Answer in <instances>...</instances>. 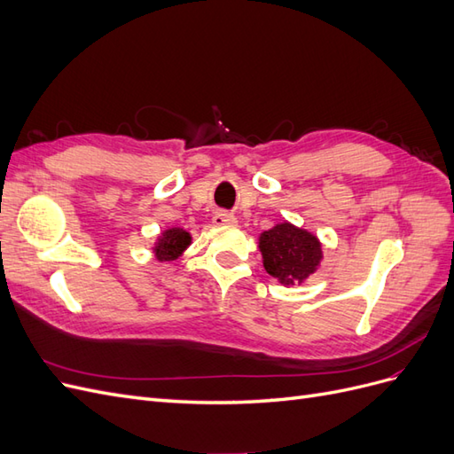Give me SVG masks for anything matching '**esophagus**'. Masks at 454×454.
I'll use <instances>...</instances> for the list:
<instances>
[{"instance_id": "1", "label": "esophagus", "mask_w": 454, "mask_h": 454, "mask_svg": "<svg viewBox=\"0 0 454 454\" xmlns=\"http://www.w3.org/2000/svg\"><path fill=\"white\" fill-rule=\"evenodd\" d=\"M212 223L215 227H231V225H237V217L229 214V212H215L212 217Z\"/></svg>"}]
</instances>
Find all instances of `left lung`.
<instances>
[{"mask_svg":"<svg viewBox=\"0 0 454 454\" xmlns=\"http://www.w3.org/2000/svg\"><path fill=\"white\" fill-rule=\"evenodd\" d=\"M259 250L265 270L284 286L303 284L322 261L320 240L287 222L261 232Z\"/></svg>","mask_w":454,"mask_h":454,"instance_id":"obj_1","label":"left lung"}]
</instances>
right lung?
Segmentation results:
<instances>
[{"instance_id": "obj_1", "label": "right lung", "mask_w": 454, "mask_h": 454, "mask_svg": "<svg viewBox=\"0 0 454 454\" xmlns=\"http://www.w3.org/2000/svg\"><path fill=\"white\" fill-rule=\"evenodd\" d=\"M189 244H191V235L185 229L170 227V229H164L159 235L153 246V254L159 261H174L187 250Z\"/></svg>"}]
</instances>
